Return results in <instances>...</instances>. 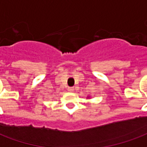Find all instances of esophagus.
<instances>
[{"label": "esophagus", "mask_w": 147, "mask_h": 147, "mask_svg": "<svg viewBox=\"0 0 147 147\" xmlns=\"http://www.w3.org/2000/svg\"><path fill=\"white\" fill-rule=\"evenodd\" d=\"M67 90L70 91V92H72V91H74V87H68V88H67Z\"/></svg>", "instance_id": "34e87169"}]
</instances>
